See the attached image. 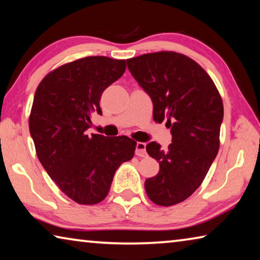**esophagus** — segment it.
I'll return each instance as SVG.
<instances>
[{"label":"esophagus","instance_id":"esophagus-1","mask_svg":"<svg viewBox=\"0 0 260 260\" xmlns=\"http://www.w3.org/2000/svg\"><path fill=\"white\" fill-rule=\"evenodd\" d=\"M147 144L143 142H138L136 143V149H135V153L140 157H146L147 156V150H146Z\"/></svg>","mask_w":260,"mask_h":260}]
</instances>
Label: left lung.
<instances>
[{
  "mask_svg": "<svg viewBox=\"0 0 260 260\" xmlns=\"http://www.w3.org/2000/svg\"><path fill=\"white\" fill-rule=\"evenodd\" d=\"M132 76L153 104V120L171 127L172 143L157 142L147 152L159 162V172L144 182L149 199L160 206L187 200L203 182L220 146L223 105L205 70L188 56L158 51L127 59Z\"/></svg>",
  "mask_w": 260,
  "mask_h": 260,
  "instance_id": "obj_1",
  "label": "left lung"
}]
</instances>
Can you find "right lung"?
<instances>
[{
    "label": "right lung",
    "mask_w": 260,
    "mask_h": 260,
    "mask_svg": "<svg viewBox=\"0 0 260 260\" xmlns=\"http://www.w3.org/2000/svg\"><path fill=\"white\" fill-rule=\"evenodd\" d=\"M125 70V59L85 57L52 70L35 91L28 125L38 158L60 190L79 204L102 202L114 172L134 156L136 142L127 136L85 133L90 113L102 114V93Z\"/></svg>",
    "instance_id": "add662e5"
}]
</instances>
